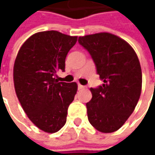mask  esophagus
Segmentation results:
<instances>
[{
    "mask_svg": "<svg viewBox=\"0 0 155 155\" xmlns=\"http://www.w3.org/2000/svg\"><path fill=\"white\" fill-rule=\"evenodd\" d=\"M78 90H82V89H84V85H82V84H78Z\"/></svg>",
    "mask_w": 155,
    "mask_h": 155,
    "instance_id": "34e87169",
    "label": "esophagus"
}]
</instances>
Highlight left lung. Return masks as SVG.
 Masks as SVG:
<instances>
[{"label": "left lung", "mask_w": 155, "mask_h": 155, "mask_svg": "<svg viewBox=\"0 0 155 155\" xmlns=\"http://www.w3.org/2000/svg\"><path fill=\"white\" fill-rule=\"evenodd\" d=\"M78 42L91 54L104 81L98 88H91L92 98L86 104L89 122L100 132H115L140 98L142 74L138 57L128 42L112 33L83 36Z\"/></svg>", "instance_id": "8db88e82"}]
</instances>
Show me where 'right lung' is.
I'll return each instance as SVG.
<instances>
[{
	"instance_id": "right-lung-1",
	"label": "right lung",
	"mask_w": 155,
	"mask_h": 155,
	"mask_svg": "<svg viewBox=\"0 0 155 155\" xmlns=\"http://www.w3.org/2000/svg\"><path fill=\"white\" fill-rule=\"evenodd\" d=\"M77 40V36L58 31L34 33L21 45L15 58L17 97L31 122L46 133L64 127L78 91L75 82H58L55 78L58 71H64L66 55Z\"/></svg>"
}]
</instances>
